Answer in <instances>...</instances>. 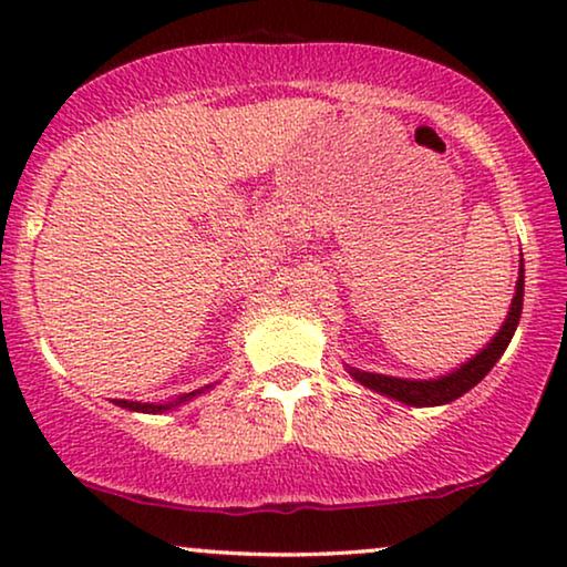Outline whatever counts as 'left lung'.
I'll return each mask as SVG.
<instances>
[{"label":"left lung","instance_id":"obj_1","mask_svg":"<svg viewBox=\"0 0 567 567\" xmlns=\"http://www.w3.org/2000/svg\"><path fill=\"white\" fill-rule=\"evenodd\" d=\"M522 307H524V260L522 266H518L516 293L514 299H511L506 322L501 324V330L495 332L491 343H487L480 353L472 355V359L464 361L460 369L449 371V374L436 377V379H402V377H390V374H374V371L348 367V363L346 369L359 384L384 394V398L398 400L402 405H413V408L449 405V402L462 398L464 392H470L477 382H483L487 371L498 363L503 351H506L511 343V338H514L518 320H522Z\"/></svg>","mask_w":567,"mask_h":567}]
</instances>
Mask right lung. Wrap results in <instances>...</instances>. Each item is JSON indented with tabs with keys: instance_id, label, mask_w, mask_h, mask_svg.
<instances>
[{
	"instance_id": "right-lung-1",
	"label": "right lung",
	"mask_w": 567,
	"mask_h": 567,
	"mask_svg": "<svg viewBox=\"0 0 567 567\" xmlns=\"http://www.w3.org/2000/svg\"><path fill=\"white\" fill-rule=\"evenodd\" d=\"M208 390H214V384H206L200 386L196 392H188V394H177L175 400H167V402H131V400H115V405L118 408H126V410H134V413H167V410H175L185 405V402H190L193 398H198V394H206Z\"/></svg>"
}]
</instances>
